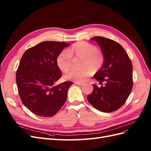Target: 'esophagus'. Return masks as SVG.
Segmentation results:
<instances>
[{"mask_svg":"<svg viewBox=\"0 0 151 151\" xmlns=\"http://www.w3.org/2000/svg\"><path fill=\"white\" fill-rule=\"evenodd\" d=\"M75 84L77 85H79V86H83L84 84V83H81V82H75Z\"/></svg>","mask_w":151,"mask_h":151,"instance_id":"obj_1","label":"esophagus"}]
</instances>
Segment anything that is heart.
Returning a JSON list of instances; mask_svg holds the SVG:
<instances>
[{
	"label": "heart",
	"instance_id": "1",
	"mask_svg": "<svg viewBox=\"0 0 151 151\" xmlns=\"http://www.w3.org/2000/svg\"><path fill=\"white\" fill-rule=\"evenodd\" d=\"M67 51L58 55L57 65L62 72H67L72 67V57L83 58L81 65L84 67L81 69H72L65 76L67 79L76 82H83L86 77L92 74L91 67L93 70H98L101 67L104 61L103 53L98 50L95 45L86 42L76 43Z\"/></svg>",
	"mask_w": 151,
	"mask_h": 151
}]
</instances>
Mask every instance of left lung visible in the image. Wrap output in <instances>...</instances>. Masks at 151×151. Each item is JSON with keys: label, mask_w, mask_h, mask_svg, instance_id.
<instances>
[{"label": "left lung", "mask_w": 151, "mask_h": 151, "mask_svg": "<svg viewBox=\"0 0 151 151\" xmlns=\"http://www.w3.org/2000/svg\"><path fill=\"white\" fill-rule=\"evenodd\" d=\"M99 45L104 61L102 67L94 76L100 84H93V91L88 96V101L99 111L113 112L126 102L133 87V70L130 57L121 45L102 36L91 38Z\"/></svg>", "instance_id": "8db88e82"}]
</instances>
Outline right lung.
Returning <instances> with one entry per match:
<instances>
[{
	"label": "right lung",
	"mask_w": 151,
	"mask_h": 151,
	"mask_svg": "<svg viewBox=\"0 0 151 151\" xmlns=\"http://www.w3.org/2000/svg\"><path fill=\"white\" fill-rule=\"evenodd\" d=\"M70 44L47 41L22 55L16 72L18 93L24 106L35 115L51 117L64 104L72 82L56 85L62 77L57 58Z\"/></svg>",
	"instance_id": "obj_1"
}]
</instances>
